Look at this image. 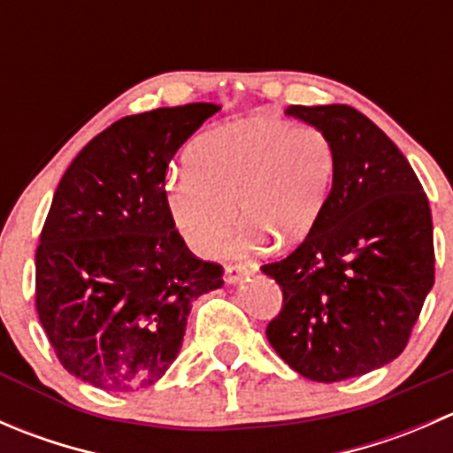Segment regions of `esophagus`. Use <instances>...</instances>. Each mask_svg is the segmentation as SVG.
Listing matches in <instances>:
<instances>
[{"label": "esophagus", "instance_id": "1", "mask_svg": "<svg viewBox=\"0 0 453 453\" xmlns=\"http://www.w3.org/2000/svg\"><path fill=\"white\" fill-rule=\"evenodd\" d=\"M254 272H256V265H252V263L227 265V267H226V280L230 282V285H236L241 278L250 276V273H254Z\"/></svg>", "mask_w": 453, "mask_h": 453}]
</instances>
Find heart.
I'll list each match as a JSON object with an SVG mask.
<instances>
[{"label": "heart", "mask_w": 453, "mask_h": 453, "mask_svg": "<svg viewBox=\"0 0 453 453\" xmlns=\"http://www.w3.org/2000/svg\"><path fill=\"white\" fill-rule=\"evenodd\" d=\"M335 153L311 125L241 120L214 129L190 146L188 168L166 180V208L193 252L214 256L236 226L248 227L236 250L263 239L303 241L331 193Z\"/></svg>", "instance_id": "heart-1"}]
</instances>
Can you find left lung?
Listing matches in <instances>:
<instances>
[{
    "label": "left lung",
    "instance_id": "8db88e82",
    "mask_svg": "<svg viewBox=\"0 0 453 453\" xmlns=\"http://www.w3.org/2000/svg\"><path fill=\"white\" fill-rule=\"evenodd\" d=\"M326 135L335 173L307 239L263 265L282 289L267 340L296 372L333 383L399 357L434 285L427 195L396 144L349 104H291Z\"/></svg>",
    "mask_w": 453,
    "mask_h": 453
}]
</instances>
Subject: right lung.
Here are the masks:
<instances>
[{
	"instance_id": "1",
	"label": "right lung",
	"mask_w": 453,
	"mask_h": 453,
	"mask_svg": "<svg viewBox=\"0 0 453 453\" xmlns=\"http://www.w3.org/2000/svg\"><path fill=\"white\" fill-rule=\"evenodd\" d=\"M219 109L120 118L58 181L36 248L35 303L58 362L89 386H153L180 353L193 300L223 287L221 265L186 248L166 208L168 164Z\"/></svg>"
}]
</instances>
